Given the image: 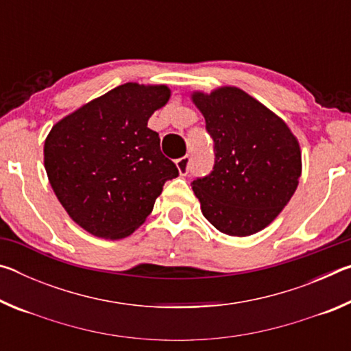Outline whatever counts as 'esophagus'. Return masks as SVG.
I'll list each match as a JSON object with an SVG mask.
<instances>
[{"label": "esophagus", "instance_id": "34e87169", "mask_svg": "<svg viewBox=\"0 0 351 351\" xmlns=\"http://www.w3.org/2000/svg\"><path fill=\"white\" fill-rule=\"evenodd\" d=\"M190 161H192V159H190V156H184V158L178 159V161H176V167H178V170H180V173L182 176H186L189 173Z\"/></svg>", "mask_w": 351, "mask_h": 351}]
</instances>
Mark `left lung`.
<instances>
[{
    "label": "left lung",
    "mask_w": 351,
    "mask_h": 351,
    "mask_svg": "<svg viewBox=\"0 0 351 351\" xmlns=\"http://www.w3.org/2000/svg\"><path fill=\"white\" fill-rule=\"evenodd\" d=\"M213 139L215 164L192 189L219 232L247 237L265 229L293 197L302 154L287 123L240 88L193 93Z\"/></svg>",
    "instance_id": "1"
}]
</instances>
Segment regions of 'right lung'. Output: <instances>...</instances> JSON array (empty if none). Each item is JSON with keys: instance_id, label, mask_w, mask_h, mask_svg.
Instances as JSON below:
<instances>
[{"instance_id": "add662e5", "label": "right lung", "mask_w": 351, "mask_h": 351, "mask_svg": "<svg viewBox=\"0 0 351 351\" xmlns=\"http://www.w3.org/2000/svg\"><path fill=\"white\" fill-rule=\"evenodd\" d=\"M165 85L123 83L52 127L45 169L74 221L100 239H125L145 221L165 181L180 171L147 127L169 102Z\"/></svg>"}]
</instances>
